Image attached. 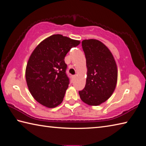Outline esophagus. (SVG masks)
<instances>
[{
    "instance_id": "obj_1",
    "label": "esophagus",
    "mask_w": 146,
    "mask_h": 146,
    "mask_svg": "<svg viewBox=\"0 0 146 146\" xmlns=\"http://www.w3.org/2000/svg\"><path fill=\"white\" fill-rule=\"evenodd\" d=\"M76 75H72V76H71V78H72L73 80H75V79L76 78Z\"/></svg>"
}]
</instances>
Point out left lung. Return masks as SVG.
I'll use <instances>...</instances> for the list:
<instances>
[{
  "mask_svg": "<svg viewBox=\"0 0 146 146\" xmlns=\"http://www.w3.org/2000/svg\"><path fill=\"white\" fill-rule=\"evenodd\" d=\"M87 68L86 84L78 92L86 104L98 106L107 101L114 91L117 80V68L112 53L97 39L82 42Z\"/></svg>",
  "mask_w": 146,
  "mask_h": 146,
  "instance_id": "left-lung-1",
  "label": "left lung"
}]
</instances>
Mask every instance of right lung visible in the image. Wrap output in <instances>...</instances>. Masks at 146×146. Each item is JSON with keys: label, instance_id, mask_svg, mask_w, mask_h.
Here are the masks:
<instances>
[{"label": "right lung", "instance_id": "right-lung-1", "mask_svg": "<svg viewBox=\"0 0 146 146\" xmlns=\"http://www.w3.org/2000/svg\"><path fill=\"white\" fill-rule=\"evenodd\" d=\"M80 41L61 34L44 39L31 55L25 70L26 82L33 98L42 105L54 108L62 103L70 79L65 56Z\"/></svg>", "mask_w": 146, "mask_h": 146}]
</instances>
